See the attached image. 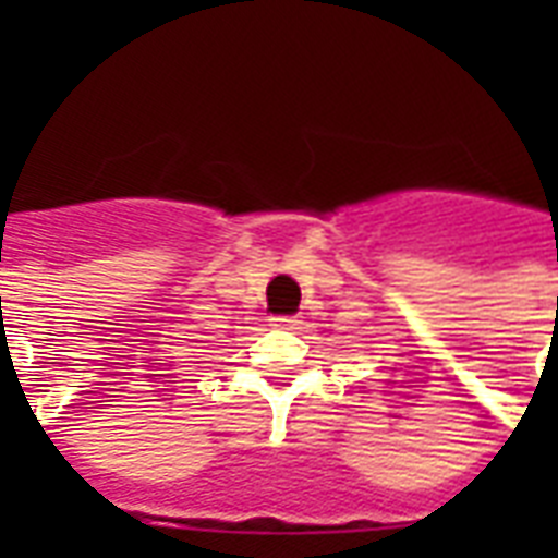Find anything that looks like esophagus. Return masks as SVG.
<instances>
[{
	"instance_id": "1",
	"label": "esophagus",
	"mask_w": 558,
	"mask_h": 558,
	"mask_svg": "<svg viewBox=\"0 0 558 558\" xmlns=\"http://www.w3.org/2000/svg\"><path fill=\"white\" fill-rule=\"evenodd\" d=\"M275 327H283V330H295L298 327V315H271L269 318Z\"/></svg>"
}]
</instances>
